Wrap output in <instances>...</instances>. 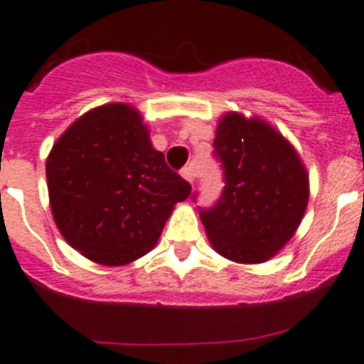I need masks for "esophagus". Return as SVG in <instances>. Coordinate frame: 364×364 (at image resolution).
Masks as SVG:
<instances>
[{
    "mask_svg": "<svg viewBox=\"0 0 364 364\" xmlns=\"http://www.w3.org/2000/svg\"><path fill=\"white\" fill-rule=\"evenodd\" d=\"M181 176L186 179V181H190L193 185V179H196V176H197L196 167H193V165H186V167H183Z\"/></svg>",
    "mask_w": 364,
    "mask_h": 364,
    "instance_id": "esophagus-1",
    "label": "esophagus"
}]
</instances>
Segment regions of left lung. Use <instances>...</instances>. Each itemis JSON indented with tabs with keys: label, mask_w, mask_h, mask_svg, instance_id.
I'll return each instance as SVG.
<instances>
[{
	"label": "left lung",
	"mask_w": 364,
	"mask_h": 364,
	"mask_svg": "<svg viewBox=\"0 0 364 364\" xmlns=\"http://www.w3.org/2000/svg\"><path fill=\"white\" fill-rule=\"evenodd\" d=\"M213 146L225 186L213 208L199 209L205 234L234 262L269 260L294 236L306 209L304 165L271 124L240 112L222 116Z\"/></svg>",
	"instance_id": "obj_1"
}]
</instances>
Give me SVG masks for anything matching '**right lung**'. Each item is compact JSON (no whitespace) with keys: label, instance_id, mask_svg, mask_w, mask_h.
I'll return each instance as SVG.
<instances>
[{"label":"right lung","instance_id":"right-lung-1","mask_svg":"<svg viewBox=\"0 0 364 364\" xmlns=\"http://www.w3.org/2000/svg\"><path fill=\"white\" fill-rule=\"evenodd\" d=\"M54 222L90 260L123 266L159 241L176 203L192 192L149 141L141 112L107 104L82 114L46 164Z\"/></svg>","mask_w":364,"mask_h":364}]
</instances>
